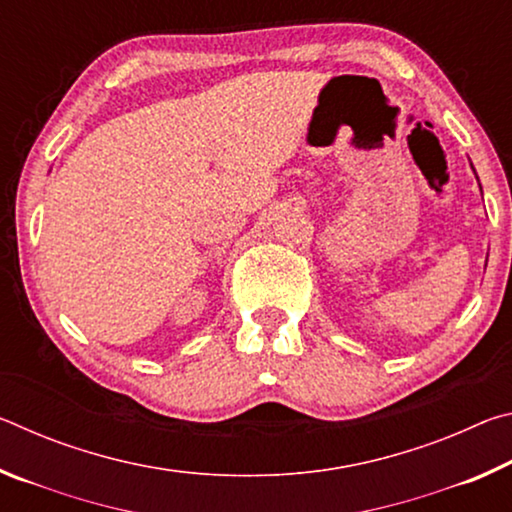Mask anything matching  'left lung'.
Masks as SVG:
<instances>
[{
  "mask_svg": "<svg viewBox=\"0 0 512 512\" xmlns=\"http://www.w3.org/2000/svg\"><path fill=\"white\" fill-rule=\"evenodd\" d=\"M472 171H474V167H472ZM476 180H479V178H476ZM479 187H481V185H479ZM481 194H483V192H481Z\"/></svg>",
  "mask_w": 512,
  "mask_h": 512,
  "instance_id": "obj_1",
  "label": "left lung"
}]
</instances>
